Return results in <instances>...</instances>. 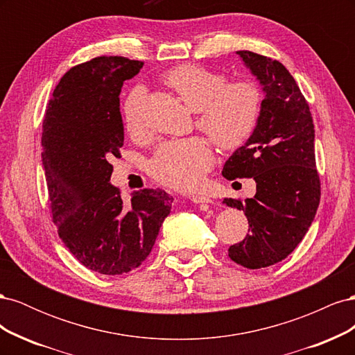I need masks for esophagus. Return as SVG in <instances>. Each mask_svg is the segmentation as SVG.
Returning <instances> with one entry per match:
<instances>
[{
  "mask_svg": "<svg viewBox=\"0 0 355 355\" xmlns=\"http://www.w3.org/2000/svg\"><path fill=\"white\" fill-rule=\"evenodd\" d=\"M189 200H191L192 202H196V204H200V202L209 204V202H211V198H209V197H206V196H192Z\"/></svg>",
  "mask_w": 355,
  "mask_h": 355,
  "instance_id": "obj_1",
  "label": "esophagus"
}]
</instances>
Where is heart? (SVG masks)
Listing matches in <instances>:
<instances>
[{"label": "heart", "mask_w": 355, "mask_h": 355, "mask_svg": "<svg viewBox=\"0 0 355 355\" xmlns=\"http://www.w3.org/2000/svg\"><path fill=\"white\" fill-rule=\"evenodd\" d=\"M164 83L191 111L197 127L223 151L241 148L259 121L263 94L252 80L228 81L223 72L196 63H184L164 75ZM146 92L132 89L123 103V123L128 136L145 139L149 127L145 116ZM214 164V154L206 139L192 136L161 144L148 170L161 184L180 191L198 188Z\"/></svg>", "instance_id": "b5f03b06"}]
</instances>
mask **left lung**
<instances>
[{
	"label": "left lung",
	"mask_w": 355,
	"mask_h": 355,
	"mask_svg": "<svg viewBox=\"0 0 355 355\" xmlns=\"http://www.w3.org/2000/svg\"><path fill=\"white\" fill-rule=\"evenodd\" d=\"M243 59L265 92L253 135L225 163L228 180L253 178V198H225L249 220L245 239L228 249L249 270L282 262L302 241L320 204L314 123L306 99L283 63L249 50Z\"/></svg>",
	"instance_id": "left-lung-1"
}]
</instances>
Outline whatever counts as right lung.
<instances>
[{
	"label": "right lung",
	"mask_w": 355,
	"mask_h": 355,
	"mask_svg": "<svg viewBox=\"0 0 355 355\" xmlns=\"http://www.w3.org/2000/svg\"><path fill=\"white\" fill-rule=\"evenodd\" d=\"M144 62L99 56L72 67L53 92L42 121V166L58 234L75 259L105 275L141 265L168 216L173 198L141 189L128 202L110 184L111 159L120 158L124 127L123 83Z\"/></svg>",
	"instance_id": "add662e5"
}]
</instances>
